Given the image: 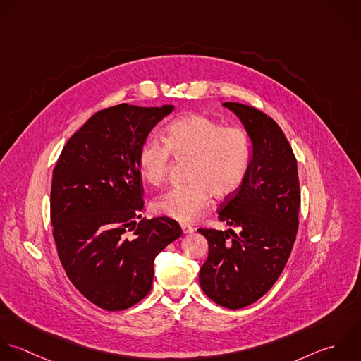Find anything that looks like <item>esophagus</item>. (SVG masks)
<instances>
[{
  "instance_id": "1",
  "label": "esophagus",
  "mask_w": 361,
  "mask_h": 361,
  "mask_svg": "<svg viewBox=\"0 0 361 361\" xmlns=\"http://www.w3.org/2000/svg\"><path fill=\"white\" fill-rule=\"evenodd\" d=\"M181 230H183V233L184 234H191V233H194V227L192 226H190V224H187V223H183L181 224Z\"/></svg>"
}]
</instances>
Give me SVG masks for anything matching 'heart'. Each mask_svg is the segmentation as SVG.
<instances>
[{
	"instance_id": "1",
	"label": "heart",
	"mask_w": 361,
	"mask_h": 361,
	"mask_svg": "<svg viewBox=\"0 0 361 361\" xmlns=\"http://www.w3.org/2000/svg\"><path fill=\"white\" fill-rule=\"evenodd\" d=\"M170 153L176 159H191L187 187L159 195L153 211L178 221H194L212 201L234 194L245 178L251 146L247 133L226 127L215 120L188 114L169 124L164 145L147 140L138 154V167L149 184H160L167 173Z\"/></svg>"
}]
</instances>
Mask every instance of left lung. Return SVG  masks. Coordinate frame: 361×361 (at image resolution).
Listing matches in <instances>:
<instances>
[{
  "instance_id": "left-lung-1",
  "label": "left lung",
  "mask_w": 361,
  "mask_h": 361,
  "mask_svg": "<svg viewBox=\"0 0 361 361\" xmlns=\"http://www.w3.org/2000/svg\"><path fill=\"white\" fill-rule=\"evenodd\" d=\"M221 106L243 124L251 156L244 181L219 209L230 228L198 230L209 244L200 285L219 305L237 310L259 300L285 269L298 228L300 184L294 153L278 123L247 104Z\"/></svg>"
}]
</instances>
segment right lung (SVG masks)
Here are the masks:
<instances>
[{"label": "right lung", "instance_id": "obj_1", "mask_svg": "<svg viewBox=\"0 0 361 361\" xmlns=\"http://www.w3.org/2000/svg\"><path fill=\"white\" fill-rule=\"evenodd\" d=\"M173 110L126 103L104 109L68 140L53 170L50 212L60 261L73 286L103 310L141 301L152 288L156 255L183 234L170 217L140 215L138 154Z\"/></svg>", "mask_w": 361, "mask_h": 361}]
</instances>
